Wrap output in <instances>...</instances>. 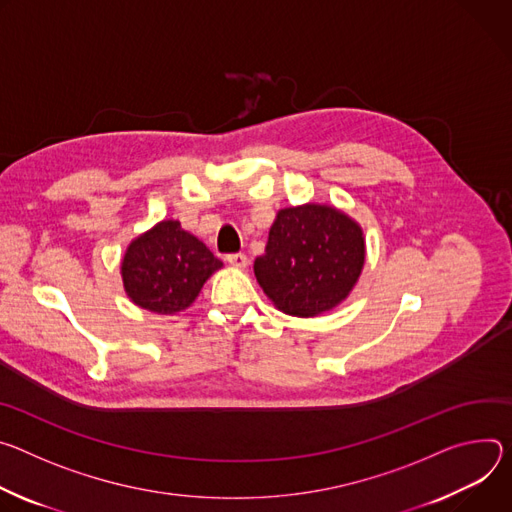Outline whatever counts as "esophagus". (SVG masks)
Masks as SVG:
<instances>
[{"label": "esophagus", "instance_id": "34e87169", "mask_svg": "<svg viewBox=\"0 0 512 512\" xmlns=\"http://www.w3.org/2000/svg\"><path fill=\"white\" fill-rule=\"evenodd\" d=\"M225 260H227V264H232V266H236V268H246V266H248V256L242 254V252L227 254Z\"/></svg>", "mask_w": 512, "mask_h": 512}]
</instances>
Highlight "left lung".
I'll return each instance as SVG.
<instances>
[{"label": "left lung", "mask_w": 512, "mask_h": 512, "mask_svg": "<svg viewBox=\"0 0 512 512\" xmlns=\"http://www.w3.org/2000/svg\"><path fill=\"white\" fill-rule=\"evenodd\" d=\"M364 266L360 227L327 205L280 209L254 272L272 303L289 315L313 317L342 303Z\"/></svg>", "instance_id": "obj_1"}]
</instances>
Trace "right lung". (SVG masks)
Masks as SVG:
<instances>
[{"instance_id": "right-lung-1", "label": "right lung", "mask_w": 512, "mask_h": 512, "mask_svg": "<svg viewBox=\"0 0 512 512\" xmlns=\"http://www.w3.org/2000/svg\"><path fill=\"white\" fill-rule=\"evenodd\" d=\"M217 268L221 260L179 221H160L130 244L122 276L136 305L170 315L187 309Z\"/></svg>"}]
</instances>
